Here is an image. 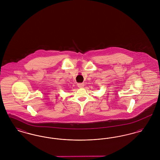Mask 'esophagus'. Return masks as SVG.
Returning <instances> with one entry per match:
<instances>
[{"mask_svg": "<svg viewBox=\"0 0 160 160\" xmlns=\"http://www.w3.org/2000/svg\"><path fill=\"white\" fill-rule=\"evenodd\" d=\"M77 86L78 88H83L84 84L83 83H78L77 84Z\"/></svg>", "mask_w": 160, "mask_h": 160, "instance_id": "obj_1", "label": "esophagus"}]
</instances>
